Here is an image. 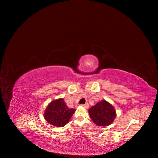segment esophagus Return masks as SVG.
Listing matches in <instances>:
<instances>
[{
	"label": "esophagus",
	"instance_id": "esophagus-1",
	"mask_svg": "<svg viewBox=\"0 0 158 158\" xmlns=\"http://www.w3.org/2000/svg\"><path fill=\"white\" fill-rule=\"evenodd\" d=\"M82 107H84V108H85V109H88V108L89 107V105H88V103H85V104L82 105Z\"/></svg>",
	"mask_w": 158,
	"mask_h": 158
}]
</instances>
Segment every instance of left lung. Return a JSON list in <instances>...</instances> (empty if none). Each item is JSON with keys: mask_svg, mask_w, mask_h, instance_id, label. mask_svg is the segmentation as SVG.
Instances as JSON below:
<instances>
[{"mask_svg": "<svg viewBox=\"0 0 158 158\" xmlns=\"http://www.w3.org/2000/svg\"><path fill=\"white\" fill-rule=\"evenodd\" d=\"M88 113L92 121L100 127L111 125L117 116L115 109L105 99L91 107L88 110Z\"/></svg>", "mask_w": 158, "mask_h": 158, "instance_id": "left-lung-1", "label": "left lung"}]
</instances>
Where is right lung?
I'll use <instances>...</instances> for the list:
<instances>
[{
	"label": "right lung",
	"mask_w": 158,
	"mask_h": 158,
	"mask_svg": "<svg viewBox=\"0 0 158 158\" xmlns=\"http://www.w3.org/2000/svg\"><path fill=\"white\" fill-rule=\"evenodd\" d=\"M75 109L69 108L63 98L55 99L47 106L44 116L45 120L51 125L63 127L71 118Z\"/></svg>",
	"instance_id": "add662e5"
}]
</instances>
